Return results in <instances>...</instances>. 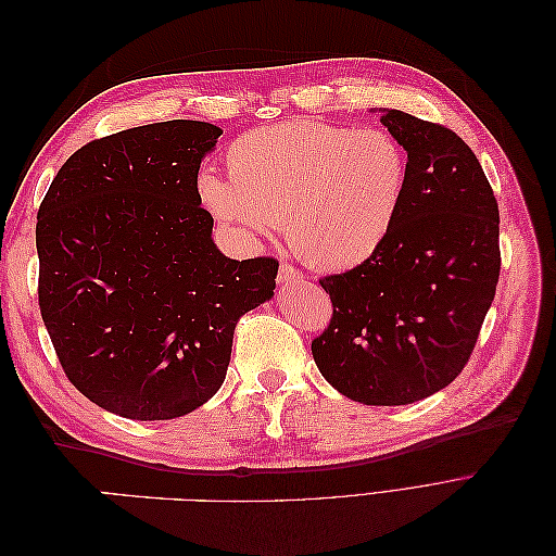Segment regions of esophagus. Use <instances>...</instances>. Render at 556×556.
Returning a JSON list of instances; mask_svg holds the SVG:
<instances>
[{"mask_svg": "<svg viewBox=\"0 0 556 556\" xmlns=\"http://www.w3.org/2000/svg\"><path fill=\"white\" fill-rule=\"evenodd\" d=\"M301 280H304V274H301L296 266L280 264V271H278V282L280 285H296Z\"/></svg>", "mask_w": 556, "mask_h": 556, "instance_id": "1", "label": "esophagus"}]
</instances>
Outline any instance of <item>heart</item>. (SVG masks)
<instances>
[{"label":"heart","mask_w":556,"mask_h":556,"mask_svg":"<svg viewBox=\"0 0 556 556\" xmlns=\"http://www.w3.org/2000/svg\"><path fill=\"white\" fill-rule=\"evenodd\" d=\"M227 178L201 174L199 201L248 233L288 231L299 260L345 271L378 255L406 194L408 160L384 129L315 121L250 129L225 150Z\"/></svg>","instance_id":"obj_1"}]
</instances>
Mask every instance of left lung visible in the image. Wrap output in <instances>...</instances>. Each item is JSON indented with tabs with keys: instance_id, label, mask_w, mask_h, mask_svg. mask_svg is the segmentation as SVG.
Masks as SVG:
<instances>
[{
	"instance_id": "obj_1",
	"label": "left lung",
	"mask_w": 556,
	"mask_h": 556,
	"mask_svg": "<svg viewBox=\"0 0 556 556\" xmlns=\"http://www.w3.org/2000/svg\"><path fill=\"white\" fill-rule=\"evenodd\" d=\"M408 153L390 239L368 262L319 280L329 327L313 339L319 374L366 406H406L457 378L478 343L501 271L498 204L452 129L384 109Z\"/></svg>"
}]
</instances>
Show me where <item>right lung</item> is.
I'll list each match as a JSON object with an SVG mask.
<instances>
[{"mask_svg":"<svg viewBox=\"0 0 556 556\" xmlns=\"http://www.w3.org/2000/svg\"><path fill=\"white\" fill-rule=\"evenodd\" d=\"M223 129L131 127L78 148L37 213L39 308L66 378L99 408L174 419L225 382L241 315L278 260L215 248L197 174Z\"/></svg>","mask_w":556,"mask_h":556,"instance_id":"right-lung-1","label":"right lung"}]
</instances>
